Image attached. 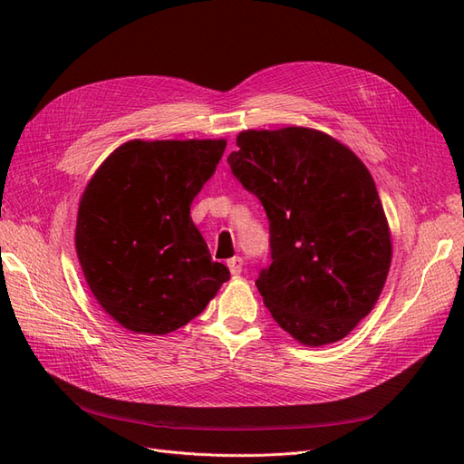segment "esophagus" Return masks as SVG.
<instances>
[{"label":"esophagus","instance_id":"34e87169","mask_svg":"<svg viewBox=\"0 0 464 464\" xmlns=\"http://www.w3.org/2000/svg\"><path fill=\"white\" fill-rule=\"evenodd\" d=\"M228 269H230L232 275H240L242 269H244V259L237 257V256L232 257V259H228Z\"/></svg>","mask_w":464,"mask_h":464}]
</instances>
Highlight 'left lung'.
Segmentation results:
<instances>
[{
  "instance_id": "left-lung-1",
  "label": "left lung",
  "mask_w": 464,
  "mask_h": 464,
  "mask_svg": "<svg viewBox=\"0 0 464 464\" xmlns=\"http://www.w3.org/2000/svg\"><path fill=\"white\" fill-rule=\"evenodd\" d=\"M228 164L269 218L271 265L256 286L294 339H344L385 285L391 236L368 168L333 137L307 130L242 131Z\"/></svg>"
}]
</instances>
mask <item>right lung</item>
Wrapping results in <instances>:
<instances>
[{
  "mask_svg": "<svg viewBox=\"0 0 464 464\" xmlns=\"http://www.w3.org/2000/svg\"><path fill=\"white\" fill-rule=\"evenodd\" d=\"M224 149V139H137L111 152L89 181L77 215V256L94 298L121 327L172 333L230 278L189 217Z\"/></svg>",
  "mask_w": 464,
  "mask_h": 464,
  "instance_id": "1",
  "label": "right lung"
}]
</instances>
